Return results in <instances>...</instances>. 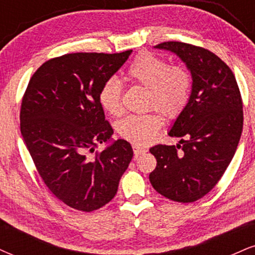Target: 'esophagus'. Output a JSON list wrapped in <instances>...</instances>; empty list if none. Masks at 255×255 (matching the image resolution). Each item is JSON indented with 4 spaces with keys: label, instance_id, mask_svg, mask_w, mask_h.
I'll return each mask as SVG.
<instances>
[{
    "label": "esophagus",
    "instance_id": "obj_1",
    "mask_svg": "<svg viewBox=\"0 0 255 255\" xmlns=\"http://www.w3.org/2000/svg\"><path fill=\"white\" fill-rule=\"evenodd\" d=\"M133 151H134V156L137 157V156H140V154L145 153V152L147 150H146V148H144V147H141V146L134 145L133 146Z\"/></svg>",
    "mask_w": 255,
    "mask_h": 255
}]
</instances>
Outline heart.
Listing matches in <instances>:
<instances>
[{"mask_svg": "<svg viewBox=\"0 0 255 255\" xmlns=\"http://www.w3.org/2000/svg\"><path fill=\"white\" fill-rule=\"evenodd\" d=\"M126 79L131 84L146 87V104L174 119L188 104L192 90V75L181 64H170L165 58L145 51L129 64ZM98 102L104 111L113 116L122 113V86L116 78L102 84ZM162 119L154 113L129 115L119 122L118 131L124 139L137 146L148 145L162 127Z\"/></svg>", "mask_w": 255, "mask_h": 255, "instance_id": "obj_1", "label": "heart"}]
</instances>
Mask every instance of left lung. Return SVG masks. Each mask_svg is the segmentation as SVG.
<instances>
[{
    "label": "left lung",
    "mask_w": 255,
    "mask_h": 255,
    "mask_svg": "<svg viewBox=\"0 0 255 255\" xmlns=\"http://www.w3.org/2000/svg\"><path fill=\"white\" fill-rule=\"evenodd\" d=\"M156 48L181 57L193 86L188 104L169 131L181 137L180 144L150 148L157 159L150 182L163 197L193 203L211 192L235 154L244 127L241 93L229 66L207 49L182 42Z\"/></svg>",
    "instance_id": "obj_1"
}]
</instances>
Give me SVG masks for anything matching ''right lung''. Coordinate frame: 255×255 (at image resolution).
Returning a JSON list of instances; mask_svg holds the SVG:
<instances>
[{"mask_svg": "<svg viewBox=\"0 0 255 255\" xmlns=\"http://www.w3.org/2000/svg\"><path fill=\"white\" fill-rule=\"evenodd\" d=\"M131 50L74 52L44 62L32 75L20 109V129L49 191L72 209L92 212L115 197L133 150L119 139L98 102L102 84Z\"/></svg>", "mask_w": 255, "mask_h": 255, "instance_id": "add662e5", "label": "right lung"}]
</instances>
